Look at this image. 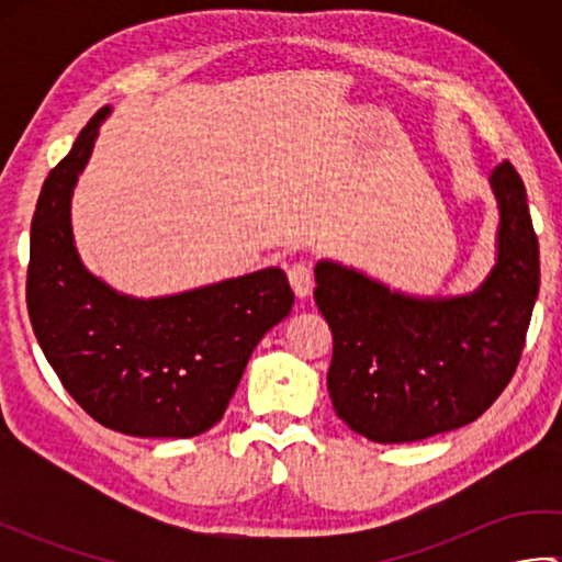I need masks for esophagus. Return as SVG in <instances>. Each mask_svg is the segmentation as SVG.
Segmentation results:
<instances>
[{"instance_id":"1","label":"esophagus","mask_w":562,"mask_h":562,"mask_svg":"<svg viewBox=\"0 0 562 562\" xmlns=\"http://www.w3.org/2000/svg\"><path fill=\"white\" fill-rule=\"evenodd\" d=\"M288 280H290L292 290H294L296 296H300V300H304V296H308L314 290V274H312V268H308L306 262H294V266L288 270Z\"/></svg>"}]
</instances>
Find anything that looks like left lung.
<instances>
[{"label": "left lung", "mask_w": 562, "mask_h": 562, "mask_svg": "<svg viewBox=\"0 0 562 562\" xmlns=\"http://www.w3.org/2000/svg\"><path fill=\"white\" fill-rule=\"evenodd\" d=\"M497 260L479 290L420 300L340 262L316 266L314 300L333 333L328 393L342 423L381 445L469 425L517 372L539 294V238L507 159L491 176Z\"/></svg>", "instance_id": "left-lung-1"}]
</instances>
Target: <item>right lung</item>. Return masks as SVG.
Segmentation results:
<instances>
[{
	"label": "right lung",
	"instance_id": "obj_1",
	"mask_svg": "<svg viewBox=\"0 0 562 562\" xmlns=\"http://www.w3.org/2000/svg\"><path fill=\"white\" fill-rule=\"evenodd\" d=\"M109 113L91 117L43 183L31 222V326L93 420L133 437H195L222 420L250 352L290 316L294 292L280 268L159 300L93 278L75 248L69 202Z\"/></svg>",
	"mask_w": 562,
	"mask_h": 562
}]
</instances>
